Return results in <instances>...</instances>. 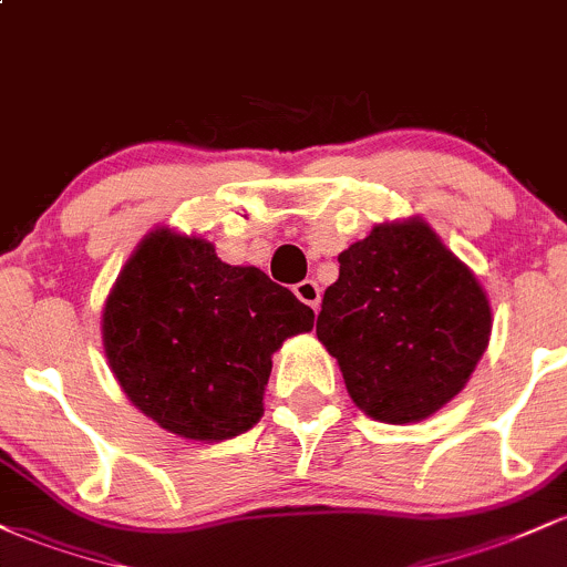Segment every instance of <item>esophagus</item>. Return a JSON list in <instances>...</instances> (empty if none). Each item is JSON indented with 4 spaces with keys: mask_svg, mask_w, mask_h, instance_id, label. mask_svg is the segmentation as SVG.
Instances as JSON below:
<instances>
[{
    "mask_svg": "<svg viewBox=\"0 0 567 567\" xmlns=\"http://www.w3.org/2000/svg\"><path fill=\"white\" fill-rule=\"evenodd\" d=\"M292 290H296L298 301H303L306 306H311V309H315V311H320L322 290H320V285L315 282V279H303V282H298Z\"/></svg>",
    "mask_w": 567,
    "mask_h": 567,
    "instance_id": "1",
    "label": "esophagus"
}]
</instances>
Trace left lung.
Returning a JSON list of instances; mask_svg holds the SVG:
<instances>
[{
  "mask_svg": "<svg viewBox=\"0 0 567 567\" xmlns=\"http://www.w3.org/2000/svg\"><path fill=\"white\" fill-rule=\"evenodd\" d=\"M317 338L354 405L383 424H415L466 386L493 315L474 271L424 218L375 224L338 256Z\"/></svg>",
  "mask_w": 567,
  "mask_h": 567,
  "instance_id": "1",
  "label": "left lung"
}]
</instances>
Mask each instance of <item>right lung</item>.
Returning <instances> with one entry per match:
<instances>
[{"instance_id": "1", "label": "right lung", "mask_w": 567, "mask_h": 567, "mask_svg": "<svg viewBox=\"0 0 567 567\" xmlns=\"http://www.w3.org/2000/svg\"><path fill=\"white\" fill-rule=\"evenodd\" d=\"M315 311L256 266H229L197 234L157 226L122 266L101 317L122 392L178 437L231 440L258 424L271 354Z\"/></svg>"}]
</instances>
